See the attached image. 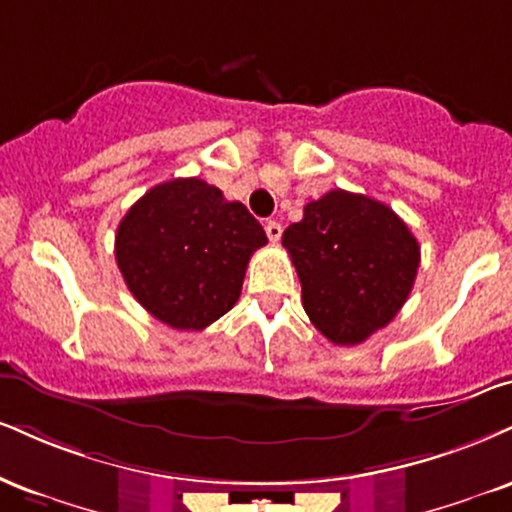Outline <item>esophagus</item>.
Listing matches in <instances>:
<instances>
[{
    "instance_id": "esophagus-1",
    "label": "esophagus",
    "mask_w": 512,
    "mask_h": 512,
    "mask_svg": "<svg viewBox=\"0 0 512 512\" xmlns=\"http://www.w3.org/2000/svg\"><path fill=\"white\" fill-rule=\"evenodd\" d=\"M264 231H267V236H269V240H272V243H279L283 226L279 224V221H267V224H264Z\"/></svg>"
}]
</instances>
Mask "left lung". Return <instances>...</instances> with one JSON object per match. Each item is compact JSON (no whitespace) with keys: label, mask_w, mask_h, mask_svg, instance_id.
<instances>
[{"label":"left lung","mask_w":512,"mask_h":512,"mask_svg":"<svg viewBox=\"0 0 512 512\" xmlns=\"http://www.w3.org/2000/svg\"><path fill=\"white\" fill-rule=\"evenodd\" d=\"M303 307L336 346H357L405 305L420 267L408 224L374 197L329 190L283 231Z\"/></svg>","instance_id":"1"}]
</instances>
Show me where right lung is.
I'll use <instances>...</instances> for the list:
<instances>
[{"instance_id":"add662e5","label":"right lung","mask_w":512,"mask_h":512,"mask_svg":"<svg viewBox=\"0 0 512 512\" xmlns=\"http://www.w3.org/2000/svg\"><path fill=\"white\" fill-rule=\"evenodd\" d=\"M262 245L267 233L243 202L200 178H174L128 209L114 252L128 291L152 317L197 331L236 305Z\"/></svg>"}]
</instances>
